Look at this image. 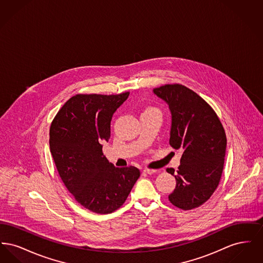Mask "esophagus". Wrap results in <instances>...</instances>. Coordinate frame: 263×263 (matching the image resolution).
<instances>
[{"label":"esophagus","instance_id":"1","mask_svg":"<svg viewBox=\"0 0 263 263\" xmlns=\"http://www.w3.org/2000/svg\"><path fill=\"white\" fill-rule=\"evenodd\" d=\"M143 172H144L145 174H147V175H153V174H155L157 171H156V170H150V168H145Z\"/></svg>","mask_w":263,"mask_h":263}]
</instances>
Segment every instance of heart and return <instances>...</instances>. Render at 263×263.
Here are the masks:
<instances>
[{
  "label": "heart",
  "instance_id": "1",
  "mask_svg": "<svg viewBox=\"0 0 263 263\" xmlns=\"http://www.w3.org/2000/svg\"><path fill=\"white\" fill-rule=\"evenodd\" d=\"M146 110H148V111H157V112H158V110H157L156 108H153V107H150V108H147Z\"/></svg>",
  "mask_w": 263,
  "mask_h": 263
}]
</instances>
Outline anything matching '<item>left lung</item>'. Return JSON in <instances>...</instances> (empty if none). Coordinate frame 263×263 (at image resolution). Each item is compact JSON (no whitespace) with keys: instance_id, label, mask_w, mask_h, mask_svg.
<instances>
[{"instance_id":"obj_1","label":"left lung","mask_w":263,"mask_h":263,"mask_svg":"<svg viewBox=\"0 0 263 263\" xmlns=\"http://www.w3.org/2000/svg\"><path fill=\"white\" fill-rule=\"evenodd\" d=\"M172 113L170 145L182 151L180 165L166 172L176 186L168 195L175 207L191 210L208 200L218 187L225 161V130L212 107L196 92L179 84L154 88Z\"/></svg>"}]
</instances>
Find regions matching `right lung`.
Here are the masks:
<instances>
[{
  "label": "right lung",
  "instance_id": "right-lung-1",
  "mask_svg": "<svg viewBox=\"0 0 263 263\" xmlns=\"http://www.w3.org/2000/svg\"><path fill=\"white\" fill-rule=\"evenodd\" d=\"M129 97L77 95L52 121L50 152L65 186L78 203L98 214L120 208L140 176L135 166L115 167L102 153L113 113Z\"/></svg>",
  "mask_w": 263,
  "mask_h": 263
}]
</instances>
